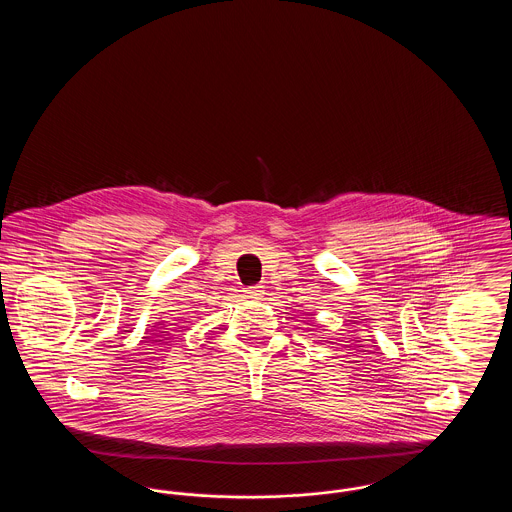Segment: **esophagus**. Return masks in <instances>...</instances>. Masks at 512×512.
I'll list each match as a JSON object with an SVG mask.
<instances>
[{"instance_id":"obj_1","label":"esophagus","mask_w":512,"mask_h":512,"mask_svg":"<svg viewBox=\"0 0 512 512\" xmlns=\"http://www.w3.org/2000/svg\"><path fill=\"white\" fill-rule=\"evenodd\" d=\"M245 297H251V299H261L265 295V288L263 286H249L244 290Z\"/></svg>"}]
</instances>
